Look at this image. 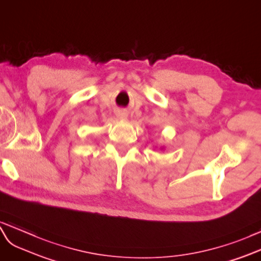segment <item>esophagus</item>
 Instances as JSON below:
<instances>
[{
	"label": "esophagus",
	"instance_id": "1",
	"mask_svg": "<svg viewBox=\"0 0 261 261\" xmlns=\"http://www.w3.org/2000/svg\"><path fill=\"white\" fill-rule=\"evenodd\" d=\"M117 118L120 119V120H125L126 118H128V113L124 112V111H119L117 113Z\"/></svg>",
	"mask_w": 261,
	"mask_h": 261
}]
</instances>
